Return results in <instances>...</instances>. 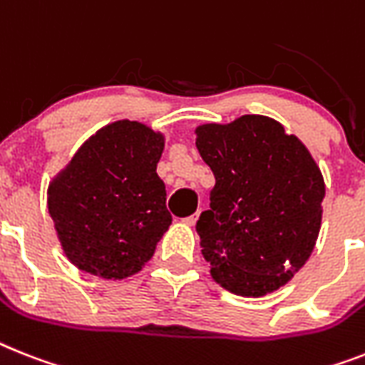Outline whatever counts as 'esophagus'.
Masks as SVG:
<instances>
[{
    "label": "esophagus",
    "instance_id": "obj_1",
    "mask_svg": "<svg viewBox=\"0 0 365 365\" xmlns=\"http://www.w3.org/2000/svg\"><path fill=\"white\" fill-rule=\"evenodd\" d=\"M197 216H200V210H197L195 215H192V216H188V218H185V220H182V222H185L186 225H194L195 220H197Z\"/></svg>",
    "mask_w": 365,
    "mask_h": 365
}]
</instances>
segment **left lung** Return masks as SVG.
I'll use <instances>...</instances> for the list:
<instances>
[{"label":"left lung","mask_w":365,"mask_h":365,"mask_svg":"<svg viewBox=\"0 0 365 365\" xmlns=\"http://www.w3.org/2000/svg\"><path fill=\"white\" fill-rule=\"evenodd\" d=\"M215 173L195 224L216 284L240 297L274 293L302 269L323 218L324 179L297 135L264 115L195 128Z\"/></svg>","instance_id":"left-lung-1"}]
</instances>
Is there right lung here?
Here are the masks:
<instances>
[{
  "mask_svg": "<svg viewBox=\"0 0 365 365\" xmlns=\"http://www.w3.org/2000/svg\"><path fill=\"white\" fill-rule=\"evenodd\" d=\"M164 134L115 121L93 134L48 186L57 239L74 267L104 279L140 272L171 225L156 164Z\"/></svg>",
  "mask_w": 365,
  "mask_h": 365,
  "instance_id": "1",
  "label": "right lung"
}]
</instances>
